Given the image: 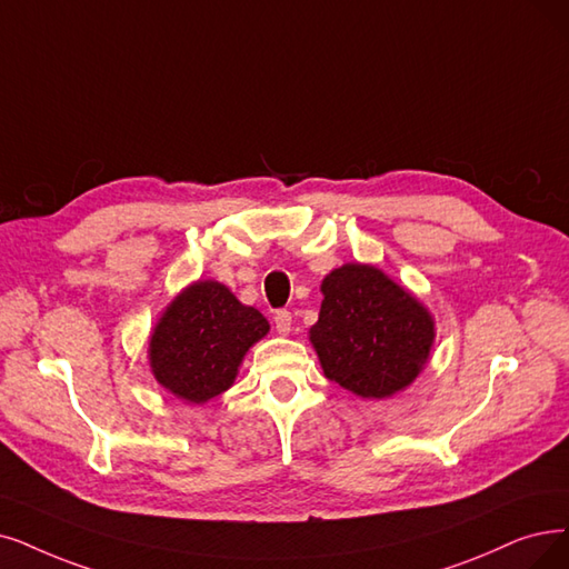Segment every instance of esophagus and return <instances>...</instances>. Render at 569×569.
Returning a JSON list of instances; mask_svg holds the SVG:
<instances>
[{
    "label": "esophagus",
    "instance_id": "esophagus-1",
    "mask_svg": "<svg viewBox=\"0 0 569 569\" xmlns=\"http://www.w3.org/2000/svg\"><path fill=\"white\" fill-rule=\"evenodd\" d=\"M272 322H276V331L287 336L291 331V312L289 310H278L272 315Z\"/></svg>",
    "mask_w": 569,
    "mask_h": 569
}]
</instances>
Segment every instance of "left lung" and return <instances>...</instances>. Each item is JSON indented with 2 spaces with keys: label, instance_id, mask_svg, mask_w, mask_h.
I'll return each mask as SVG.
<instances>
[{
  "label": "left lung",
  "instance_id": "1",
  "mask_svg": "<svg viewBox=\"0 0 569 569\" xmlns=\"http://www.w3.org/2000/svg\"><path fill=\"white\" fill-rule=\"evenodd\" d=\"M310 340L325 376L359 397H390L420 373L435 340L429 312L385 272L348 263L322 282Z\"/></svg>",
  "mask_w": 569,
  "mask_h": 569
}]
</instances>
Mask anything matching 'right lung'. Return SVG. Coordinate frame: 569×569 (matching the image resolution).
<instances>
[{
	"label": "right lung",
	"mask_w": 569,
	"mask_h": 569,
	"mask_svg": "<svg viewBox=\"0 0 569 569\" xmlns=\"http://www.w3.org/2000/svg\"><path fill=\"white\" fill-rule=\"evenodd\" d=\"M268 333L266 317L219 282L187 287L168 306L149 343L151 371L166 390L193 403L233 385L249 346Z\"/></svg>",
	"instance_id": "right-lung-1"
}]
</instances>
